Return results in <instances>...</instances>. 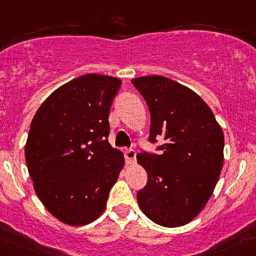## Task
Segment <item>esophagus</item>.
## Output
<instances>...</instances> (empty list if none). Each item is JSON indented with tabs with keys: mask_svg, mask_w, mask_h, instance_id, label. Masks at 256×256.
Returning <instances> with one entry per match:
<instances>
[{
	"mask_svg": "<svg viewBox=\"0 0 256 256\" xmlns=\"http://www.w3.org/2000/svg\"><path fill=\"white\" fill-rule=\"evenodd\" d=\"M136 156H137V153H136V150H132V148H126V150H124V158H126V163H130V164L136 162Z\"/></svg>",
	"mask_w": 256,
	"mask_h": 256,
	"instance_id": "34e87169",
	"label": "esophagus"
}]
</instances>
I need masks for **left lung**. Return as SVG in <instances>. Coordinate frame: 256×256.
I'll return each mask as SVG.
<instances>
[{
  "label": "left lung",
  "instance_id": "left-lung-1",
  "mask_svg": "<svg viewBox=\"0 0 256 256\" xmlns=\"http://www.w3.org/2000/svg\"><path fill=\"white\" fill-rule=\"evenodd\" d=\"M150 113V142L138 163L148 174L137 194L140 210L166 228L188 224L205 208L224 163V133L208 104L188 88L160 75L132 80Z\"/></svg>",
  "mask_w": 256,
  "mask_h": 256
}]
</instances>
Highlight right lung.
Returning <instances> with one entry per match:
<instances>
[{
	"instance_id": "obj_1",
	"label": "right lung",
	"mask_w": 256,
	"mask_h": 256,
	"mask_svg": "<svg viewBox=\"0 0 256 256\" xmlns=\"http://www.w3.org/2000/svg\"><path fill=\"white\" fill-rule=\"evenodd\" d=\"M122 82L86 74L55 90L36 112L25 147L34 188L48 212L72 226L102 215L124 157L108 142Z\"/></svg>"
}]
</instances>
